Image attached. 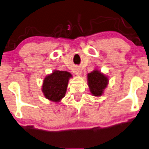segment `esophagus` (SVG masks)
Instances as JSON below:
<instances>
[{"label": "esophagus", "instance_id": "1", "mask_svg": "<svg viewBox=\"0 0 149 149\" xmlns=\"http://www.w3.org/2000/svg\"><path fill=\"white\" fill-rule=\"evenodd\" d=\"M74 73L75 74V75H78V76H79V75H81V70H79V69H78V68L75 69V71H74Z\"/></svg>", "mask_w": 149, "mask_h": 149}]
</instances>
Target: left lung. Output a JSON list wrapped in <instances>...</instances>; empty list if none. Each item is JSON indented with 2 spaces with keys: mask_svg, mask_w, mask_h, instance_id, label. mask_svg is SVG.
I'll list each match as a JSON object with an SVG mask.
<instances>
[{
  "mask_svg": "<svg viewBox=\"0 0 149 149\" xmlns=\"http://www.w3.org/2000/svg\"><path fill=\"white\" fill-rule=\"evenodd\" d=\"M109 77L100 70L95 69L87 74V82L90 92L94 96H100L109 84Z\"/></svg>",
  "mask_w": 149,
  "mask_h": 149,
  "instance_id": "8db88e82",
  "label": "left lung"
}]
</instances>
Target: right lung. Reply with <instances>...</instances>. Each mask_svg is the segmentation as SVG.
<instances>
[{
  "mask_svg": "<svg viewBox=\"0 0 149 149\" xmlns=\"http://www.w3.org/2000/svg\"><path fill=\"white\" fill-rule=\"evenodd\" d=\"M72 77V75L70 72L54 70L43 80L42 92L44 96L56 103L60 102L65 96L69 79Z\"/></svg>",
  "mask_w": 149,
  "mask_h": 149,
  "instance_id": "obj_1",
  "label": "right lung"
}]
</instances>
